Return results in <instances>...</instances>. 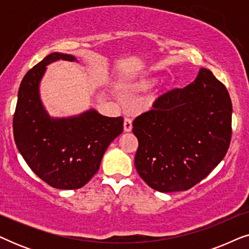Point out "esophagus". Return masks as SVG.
<instances>
[{
	"instance_id": "34e87169",
	"label": "esophagus",
	"mask_w": 249,
	"mask_h": 249,
	"mask_svg": "<svg viewBox=\"0 0 249 249\" xmlns=\"http://www.w3.org/2000/svg\"><path fill=\"white\" fill-rule=\"evenodd\" d=\"M124 129L125 132H130L131 129H132V121L130 119L125 118L124 119Z\"/></svg>"
}]
</instances>
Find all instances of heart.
I'll list each match as a JSON object with an SVG mask.
<instances>
[{
	"label": "heart",
	"instance_id": "b5f03b06",
	"mask_svg": "<svg viewBox=\"0 0 249 249\" xmlns=\"http://www.w3.org/2000/svg\"><path fill=\"white\" fill-rule=\"evenodd\" d=\"M159 79L154 76H141L137 78L135 81L129 85V89H131L132 91H146L154 86V85L158 83Z\"/></svg>",
	"mask_w": 249,
	"mask_h": 249
}]
</instances>
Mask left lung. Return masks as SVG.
<instances>
[{"label":"left lung","instance_id":"left-lung-1","mask_svg":"<svg viewBox=\"0 0 249 249\" xmlns=\"http://www.w3.org/2000/svg\"><path fill=\"white\" fill-rule=\"evenodd\" d=\"M231 115L227 88L202 68L192 84L162 95L153 110L135 119L138 175L161 193L192 188L226 156Z\"/></svg>","mask_w":249,"mask_h":249}]
</instances>
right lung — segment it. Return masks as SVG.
I'll return each instance as SVG.
<instances>
[{
  "mask_svg": "<svg viewBox=\"0 0 249 249\" xmlns=\"http://www.w3.org/2000/svg\"><path fill=\"white\" fill-rule=\"evenodd\" d=\"M59 60L76 62L70 54L54 52L30 69L20 84L13 115L17 148L43 181L57 189H78L100 169L108 145L124 130V119L96 110L53 118L40 100L39 85L46 66Z\"/></svg>",
  "mask_w": 249,
  "mask_h": 249,
  "instance_id": "add662e5",
  "label": "right lung"
}]
</instances>
